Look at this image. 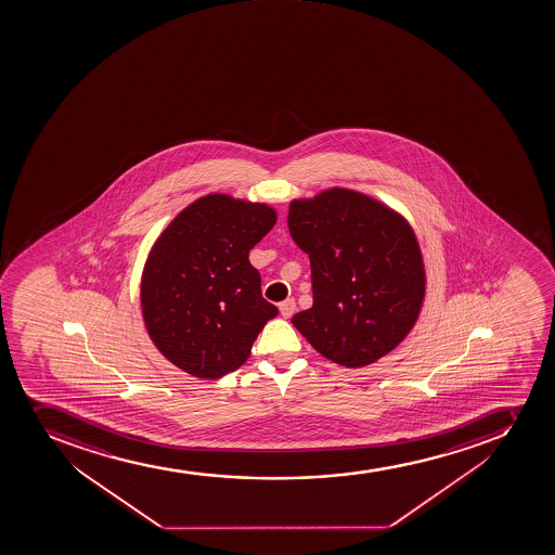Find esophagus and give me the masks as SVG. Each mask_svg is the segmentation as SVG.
Returning a JSON list of instances; mask_svg holds the SVG:
<instances>
[{"mask_svg":"<svg viewBox=\"0 0 555 555\" xmlns=\"http://www.w3.org/2000/svg\"><path fill=\"white\" fill-rule=\"evenodd\" d=\"M279 308H281V314L284 319H292L293 313L297 311V304H295L293 298H287V300H284Z\"/></svg>","mask_w":555,"mask_h":555,"instance_id":"1","label":"esophagus"}]
</instances>
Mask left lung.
Wrapping results in <instances>:
<instances>
[{"instance_id":"1","label":"left lung","mask_w":555,"mask_h":555,"mask_svg":"<svg viewBox=\"0 0 555 555\" xmlns=\"http://www.w3.org/2000/svg\"><path fill=\"white\" fill-rule=\"evenodd\" d=\"M293 241L311 262L313 308L292 322L333 362L363 367L392 351L425 295L422 251L400 215L362 193L333 188L293 201Z\"/></svg>"}]
</instances>
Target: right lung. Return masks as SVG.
I'll return each instance as SVG.
<instances>
[{"label": "right lung", "mask_w": 555, "mask_h": 555, "mask_svg": "<svg viewBox=\"0 0 555 555\" xmlns=\"http://www.w3.org/2000/svg\"><path fill=\"white\" fill-rule=\"evenodd\" d=\"M266 204L206 195L171 220L144 266L141 306L155 346L197 378L217 379L246 362L268 320L249 251L273 228Z\"/></svg>", "instance_id": "right-lung-1"}]
</instances>
